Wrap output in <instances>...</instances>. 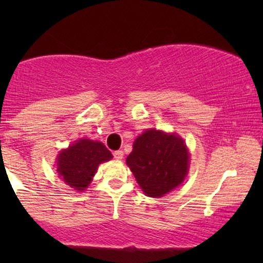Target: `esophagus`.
Masks as SVG:
<instances>
[{
	"label": "esophagus",
	"instance_id": "1",
	"mask_svg": "<svg viewBox=\"0 0 263 263\" xmlns=\"http://www.w3.org/2000/svg\"><path fill=\"white\" fill-rule=\"evenodd\" d=\"M112 154H114V158H115V159H117V160H121L122 158H123V152H122L121 149L115 151V152H114Z\"/></svg>",
	"mask_w": 263,
	"mask_h": 263
}]
</instances>
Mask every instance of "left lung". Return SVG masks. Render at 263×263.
<instances>
[{
	"mask_svg": "<svg viewBox=\"0 0 263 263\" xmlns=\"http://www.w3.org/2000/svg\"><path fill=\"white\" fill-rule=\"evenodd\" d=\"M127 164L143 193L158 197L184 181L189 156L182 139L152 129L135 140Z\"/></svg>",
	"mask_w": 263,
	"mask_h": 263,
	"instance_id": "obj_1",
	"label": "left lung"
}]
</instances>
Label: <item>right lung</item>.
Masks as SVG:
<instances>
[{
    "label": "right lung",
    "instance_id": "right-lung-1",
    "mask_svg": "<svg viewBox=\"0 0 263 263\" xmlns=\"http://www.w3.org/2000/svg\"><path fill=\"white\" fill-rule=\"evenodd\" d=\"M112 154L102 142L79 140L57 158V171L63 181L75 190H85L100 163L110 160Z\"/></svg>",
    "mask_w": 263,
    "mask_h": 263
}]
</instances>
